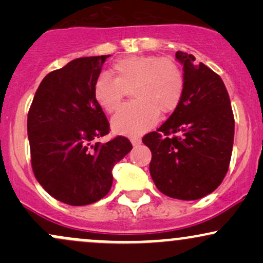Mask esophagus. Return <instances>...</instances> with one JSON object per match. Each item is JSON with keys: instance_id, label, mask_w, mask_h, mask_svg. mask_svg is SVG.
<instances>
[{"instance_id": "1", "label": "esophagus", "mask_w": 263, "mask_h": 263, "mask_svg": "<svg viewBox=\"0 0 263 263\" xmlns=\"http://www.w3.org/2000/svg\"><path fill=\"white\" fill-rule=\"evenodd\" d=\"M131 143L134 144V146H137V144L141 143V138H138V137H132V138H131Z\"/></svg>"}]
</instances>
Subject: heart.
I'll return each mask as SVG.
<instances>
[{
  "mask_svg": "<svg viewBox=\"0 0 263 263\" xmlns=\"http://www.w3.org/2000/svg\"><path fill=\"white\" fill-rule=\"evenodd\" d=\"M114 78L99 75L93 98L106 112L119 108L131 89L134 102L120 108L111 120L116 134L140 136L155 126L159 112H173L185 90L184 71L174 59L157 55H131L115 62Z\"/></svg>",
  "mask_w": 263,
  "mask_h": 263,
  "instance_id": "obj_1",
  "label": "heart"
}]
</instances>
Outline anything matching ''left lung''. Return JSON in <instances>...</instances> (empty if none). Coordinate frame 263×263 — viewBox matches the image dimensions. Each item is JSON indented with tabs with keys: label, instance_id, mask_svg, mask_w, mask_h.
<instances>
[{
	"label": "left lung",
	"instance_id": "1",
	"mask_svg": "<svg viewBox=\"0 0 263 263\" xmlns=\"http://www.w3.org/2000/svg\"><path fill=\"white\" fill-rule=\"evenodd\" d=\"M185 90L180 104L142 142L152 152L149 173L159 192L197 200L221 184L230 165L235 120L228 90L215 71L178 52Z\"/></svg>",
	"mask_w": 263,
	"mask_h": 263
}]
</instances>
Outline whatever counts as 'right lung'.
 Returning <instances> with one entry per match:
<instances>
[{
	"label": "right lung",
	"mask_w": 263,
	"mask_h": 263,
	"mask_svg": "<svg viewBox=\"0 0 263 263\" xmlns=\"http://www.w3.org/2000/svg\"><path fill=\"white\" fill-rule=\"evenodd\" d=\"M110 55L71 60L50 71L35 91L27 119L35 179L57 200L81 206L100 200L112 185V168L131 151L128 138L110 132L93 98V83Z\"/></svg>",
	"instance_id": "obj_1"
}]
</instances>
